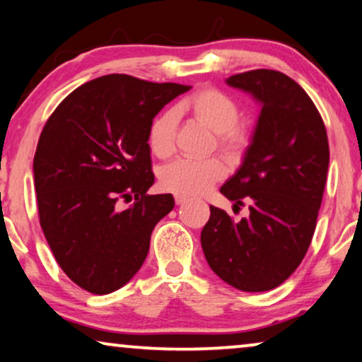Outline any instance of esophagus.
Instances as JSON below:
<instances>
[{"instance_id": "34e87169", "label": "esophagus", "mask_w": 362, "mask_h": 362, "mask_svg": "<svg viewBox=\"0 0 362 362\" xmlns=\"http://www.w3.org/2000/svg\"><path fill=\"white\" fill-rule=\"evenodd\" d=\"M175 202L177 204V205H182V204H186L187 202V197H185V196H175Z\"/></svg>"}]
</instances>
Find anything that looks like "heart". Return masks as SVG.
Masks as SVG:
<instances>
[{"label":"heart","instance_id":"1","mask_svg":"<svg viewBox=\"0 0 362 362\" xmlns=\"http://www.w3.org/2000/svg\"><path fill=\"white\" fill-rule=\"evenodd\" d=\"M177 111L189 113L194 119L216 134V147L230 160L243 157L251 142V134L239 123V107L230 95L216 88H202L182 100ZM176 110H166L152 121L148 127V148L155 157L166 158L176 146ZM226 175L225 165L218 158L210 160H175L165 165L158 181L165 191L177 196H200Z\"/></svg>","mask_w":362,"mask_h":362}]
</instances>
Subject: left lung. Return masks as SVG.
<instances>
[{"label": "left lung", "instance_id": "8db88e82", "mask_svg": "<svg viewBox=\"0 0 362 362\" xmlns=\"http://www.w3.org/2000/svg\"><path fill=\"white\" fill-rule=\"evenodd\" d=\"M226 84L262 107L241 166L220 189L235 207L247 204L249 216L235 221L210 205L200 243L210 269L228 285L269 291L298 269L313 241L329 139L313 100L283 72L254 69Z\"/></svg>", "mask_w": 362, "mask_h": 362}]
</instances>
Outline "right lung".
I'll list each match as a JSON object with an SVG mask.
<instances>
[{
    "label": "right lung",
    "instance_id": "obj_1",
    "mask_svg": "<svg viewBox=\"0 0 362 362\" xmlns=\"http://www.w3.org/2000/svg\"><path fill=\"white\" fill-rule=\"evenodd\" d=\"M189 88L102 76L71 92L43 127L33 157L40 226L82 290L124 286L147 257L155 225L173 210L171 194H147L155 181L147 137L158 111Z\"/></svg>",
    "mask_w": 362,
    "mask_h": 362
}]
</instances>
